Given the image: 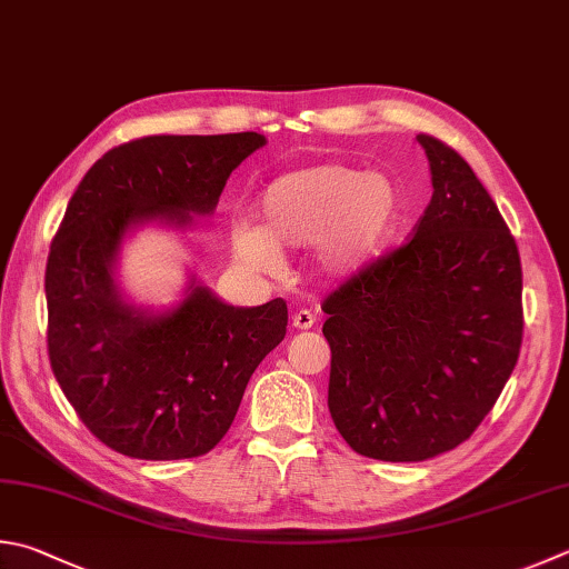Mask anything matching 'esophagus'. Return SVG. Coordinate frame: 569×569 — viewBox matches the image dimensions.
Masks as SVG:
<instances>
[{"mask_svg":"<svg viewBox=\"0 0 569 569\" xmlns=\"http://www.w3.org/2000/svg\"><path fill=\"white\" fill-rule=\"evenodd\" d=\"M315 321H317V317L309 312V309H299V312H295V317H292V327L295 329H312Z\"/></svg>","mask_w":569,"mask_h":569,"instance_id":"1","label":"esophagus"}]
</instances>
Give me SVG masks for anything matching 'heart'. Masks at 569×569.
Instances as JSON below:
<instances>
[{"label": "heart", "instance_id": "1", "mask_svg": "<svg viewBox=\"0 0 569 569\" xmlns=\"http://www.w3.org/2000/svg\"><path fill=\"white\" fill-rule=\"evenodd\" d=\"M262 224L242 220L232 248L254 270H277L280 248H315V264L329 277L363 270L399 232L406 200L389 176L345 163L289 170L260 196Z\"/></svg>", "mask_w": 569, "mask_h": 569}]
</instances>
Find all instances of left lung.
Listing matches in <instances>:
<instances>
[{
  "label": "left lung",
  "instance_id": "obj_1",
  "mask_svg": "<svg viewBox=\"0 0 569 569\" xmlns=\"http://www.w3.org/2000/svg\"><path fill=\"white\" fill-rule=\"evenodd\" d=\"M433 196L413 240L327 297L329 413L353 451L413 463L453 451L498 401L522 345V270L463 158L416 136Z\"/></svg>",
  "mask_w": 569,
  "mask_h": 569
}]
</instances>
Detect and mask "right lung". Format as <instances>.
Instances as JSON below:
<instances>
[{
    "label": "right lung",
    "instance_id": "1",
    "mask_svg": "<svg viewBox=\"0 0 569 569\" xmlns=\"http://www.w3.org/2000/svg\"><path fill=\"white\" fill-rule=\"evenodd\" d=\"M260 133L148 136L96 160L73 192L47 262L49 361L86 428L113 451L180 460L220 443L248 381L287 335L284 299L232 307L190 274L168 309L138 307L116 280L143 224L186 232Z\"/></svg>",
    "mask_w": 569,
    "mask_h": 569
}]
</instances>
